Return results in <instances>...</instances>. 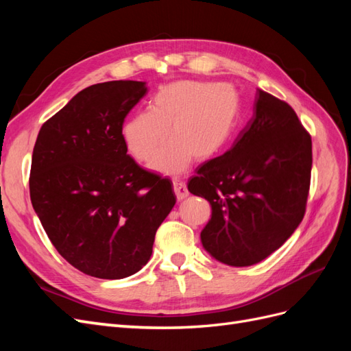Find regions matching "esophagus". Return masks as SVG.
Returning <instances> with one entry per match:
<instances>
[{
  "instance_id": "1",
  "label": "esophagus",
  "mask_w": 351,
  "mask_h": 351,
  "mask_svg": "<svg viewBox=\"0 0 351 351\" xmlns=\"http://www.w3.org/2000/svg\"><path fill=\"white\" fill-rule=\"evenodd\" d=\"M173 186H174V193H176L178 200H183V199H186L189 196V190L186 187V183L180 182V180H174Z\"/></svg>"
}]
</instances>
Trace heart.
I'll list each match as a JSON object with an SVG mask.
<instances>
[{"mask_svg":"<svg viewBox=\"0 0 351 351\" xmlns=\"http://www.w3.org/2000/svg\"><path fill=\"white\" fill-rule=\"evenodd\" d=\"M239 114V95L230 84L178 80L159 89L149 111L134 114L123 125L127 151L139 162L155 158L158 171L176 174L195 158L218 155L230 142Z\"/></svg>","mask_w":351,"mask_h":351,"instance_id":"obj_1","label":"heart"}]
</instances>
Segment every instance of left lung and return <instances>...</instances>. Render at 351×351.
I'll use <instances>...</instances> for the list:
<instances>
[{
	"instance_id": "8db88e82",
	"label": "left lung",
	"mask_w": 351,
	"mask_h": 351,
	"mask_svg": "<svg viewBox=\"0 0 351 351\" xmlns=\"http://www.w3.org/2000/svg\"><path fill=\"white\" fill-rule=\"evenodd\" d=\"M253 110L231 149L202 164L187 186L212 206L202 244L231 267L280 249L302 222L311 189L312 139L295 111L261 89Z\"/></svg>"
}]
</instances>
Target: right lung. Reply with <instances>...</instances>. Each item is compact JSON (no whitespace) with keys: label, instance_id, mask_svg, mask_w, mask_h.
<instances>
[{"label":"right lung","instance_id":"1","mask_svg":"<svg viewBox=\"0 0 351 351\" xmlns=\"http://www.w3.org/2000/svg\"><path fill=\"white\" fill-rule=\"evenodd\" d=\"M145 95L143 82L92 84L42 124L34 147L32 205L57 252L90 277L141 271L176 205L173 183L137 165L123 141Z\"/></svg>","mask_w":351,"mask_h":351}]
</instances>
